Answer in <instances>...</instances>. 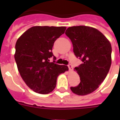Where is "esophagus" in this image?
<instances>
[{"label": "esophagus", "instance_id": "34e87169", "mask_svg": "<svg viewBox=\"0 0 120 120\" xmlns=\"http://www.w3.org/2000/svg\"><path fill=\"white\" fill-rule=\"evenodd\" d=\"M68 69H69V70H72V69H73V67H72V65H71V64H68Z\"/></svg>", "mask_w": 120, "mask_h": 120}]
</instances>
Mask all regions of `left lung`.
<instances>
[{
  "mask_svg": "<svg viewBox=\"0 0 120 120\" xmlns=\"http://www.w3.org/2000/svg\"><path fill=\"white\" fill-rule=\"evenodd\" d=\"M65 34L72 42L75 55L83 62L75 68L80 75V83L70 89L78 95L90 94L98 88L109 71L111 43L102 33L88 26L68 27Z\"/></svg>",
  "mask_w": 120,
  "mask_h": 120,
  "instance_id": "obj_1",
  "label": "left lung"
}]
</instances>
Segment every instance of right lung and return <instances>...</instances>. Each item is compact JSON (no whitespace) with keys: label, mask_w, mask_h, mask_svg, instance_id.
I'll return each instance as SVG.
<instances>
[{"label":"right lung","mask_w":120,"mask_h":120,"mask_svg":"<svg viewBox=\"0 0 120 120\" xmlns=\"http://www.w3.org/2000/svg\"><path fill=\"white\" fill-rule=\"evenodd\" d=\"M65 27L35 26L28 29L15 44V60L20 76L28 86L40 94H48L55 89L60 73L67 66L55 64L52 53L55 41L65 33ZM54 57L53 62L49 58Z\"/></svg>","instance_id":"add662e5"}]
</instances>
